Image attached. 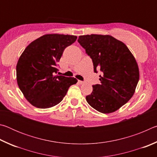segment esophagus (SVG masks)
<instances>
[{
	"label": "esophagus",
	"instance_id": "obj_1",
	"mask_svg": "<svg viewBox=\"0 0 157 157\" xmlns=\"http://www.w3.org/2000/svg\"><path fill=\"white\" fill-rule=\"evenodd\" d=\"M78 83L79 84H82L84 83V81H81V80H78Z\"/></svg>",
	"mask_w": 157,
	"mask_h": 157
}]
</instances>
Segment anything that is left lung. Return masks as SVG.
Here are the masks:
<instances>
[{"label":"left lung","mask_w":157,"mask_h":157,"mask_svg":"<svg viewBox=\"0 0 157 157\" xmlns=\"http://www.w3.org/2000/svg\"><path fill=\"white\" fill-rule=\"evenodd\" d=\"M78 41L91 58L94 72L100 69V84L93 85L87 102L99 112L112 113L133 96L139 80V66L123 42L110 35L79 36Z\"/></svg>","instance_id":"8db88e82"}]
</instances>
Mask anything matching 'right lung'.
I'll return each mask as SVG.
<instances>
[{"mask_svg": "<svg viewBox=\"0 0 157 157\" xmlns=\"http://www.w3.org/2000/svg\"><path fill=\"white\" fill-rule=\"evenodd\" d=\"M73 35L50 34L39 37L26 47L17 65L18 87L30 104L50 108L63 100L68 89L78 80L54 75L57 62L66 47L76 41Z\"/></svg>", "mask_w": 157, "mask_h": 157, "instance_id": "add662e5", "label": "right lung"}]
</instances>
